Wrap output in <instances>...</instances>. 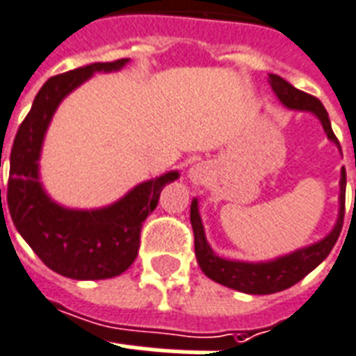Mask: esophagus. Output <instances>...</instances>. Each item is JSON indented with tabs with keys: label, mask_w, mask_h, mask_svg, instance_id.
Masks as SVG:
<instances>
[{
	"label": "esophagus",
	"mask_w": 356,
	"mask_h": 356,
	"mask_svg": "<svg viewBox=\"0 0 356 356\" xmlns=\"http://www.w3.org/2000/svg\"><path fill=\"white\" fill-rule=\"evenodd\" d=\"M188 177L192 179L193 183H203L204 177H207V168H204V164H193L192 168L188 170Z\"/></svg>",
	"instance_id": "34e87169"
}]
</instances>
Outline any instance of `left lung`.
<instances>
[{"mask_svg": "<svg viewBox=\"0 0 356 356\" xmlns=\"http://www.w3.org/2000/svg\"><path fill=\"white\" fill-rule=\"evenodd\" d=\"M268 82L274 95L280 102L289 109L296 111H309L322 122V128L329 140H333L340 149V143L334 137L329 115L318 98L303 93L300 89L283 80L278 74H268ZM340 208H338V219L333 230L323 239L313 245L298 248L291 254L280 256L268 261H239V259L219 258L208 245L204 236V227L199 216L197 199H193L190 207V223L193 228V247H195V258L199 267L213 282L221 283L225 287L239 291L247 294H273L293 287L294 283L303 280L311 270L318 267L323 259L327 258L337 243L343 223V203H346V168L340 172Z\"/></svg>", "mask_w": 356, "mask_h": 356, "instance_id": "obj_1", "label": "left lung"}]
</instances>
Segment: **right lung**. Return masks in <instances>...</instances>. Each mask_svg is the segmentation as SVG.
<instances>
[{
	"label": "right lung",
	"mask_w": 356,
	"mask_h": 356,
	"mask_svg": "<svg viewBox=\"0 0 356 356\" xmlns=\"http://www.w3.org/2000/svg\"><path fill=\"white\" fill-rule=\"evenodd\" d=\"M128 62V58H122L91 63L49 78L14 138L7 186L8 212L38 258L65 278L108 280L129 268L138 254L143 223L157 208L163 188L179 179L177 170L163 173L137 184L109 207L95 210L65 208L43 190L40 155L60 102L95 73L120 71Z\"/></svg>",
	"instance_id": "obj_1"
}]
</instances>
